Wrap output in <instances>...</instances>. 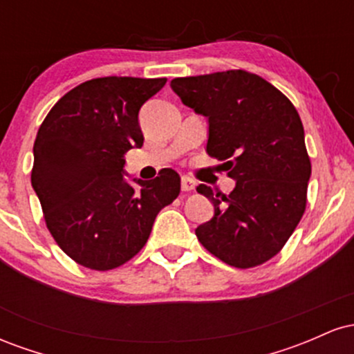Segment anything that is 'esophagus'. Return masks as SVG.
Listing matches in <instances>:
<instances>
[{"mask_svg":"<svg viewBox=\"0 0 354 354\" xmlns=\"http://www.w3.org/2000/svg\"><path fill=\"white\" fill-rule=\"evenodd\" d=\"M194 186H196V185H194V181L189 180L188 176L181 178V189L185 191V193H188V191H193Z\"/></svg>","mask_w":354,"mask_h":354,"instance_id":"1","label":"esophagus"}]
</instances>
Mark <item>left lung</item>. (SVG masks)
I'll return each instance as SVG.
<instances>
[{
	"label": "left lung",
	"instance_id": "1",
	"mask_svg": "<svg viewBox=\"0 0 354 354\" xmlns=\"http://www.w3.org/2000/svg\"><path fill=\"white\" fill-rule=\"evenodd\" d=\"M171 88L208 118L206 151L236 180L230 194L196 188L214 205L198 239L230 266L263 265L283 250L306 209L311 161L298 111L278 88L245 70L174 78Z\"/></svg>",
	"mask_w": 354,
	"mask_h": 354
}]
</instances>
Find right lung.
I'll use <instances>...</instances> for the list:
<instances>
[{
  "instance_id": "obj_1",
  "label": "right lung",
  "mask_w": 354,
  "mask_h": 354,
  "mask_svg": "<svg viewBox=\"0 0 354 354\" xmlns=\"http://www.w3.org/2000/svg\"><path fill=\"white\" fill-rule=\"evenodd\" d=\"M166 78L84 81L50 109L35 140L31 185L51 236L73 261L96 271L124 265L176 200L181 178L165 168L151 181L123 178L124 153L143 146L140 108Z\"/></svg>"
}]
</instances>
